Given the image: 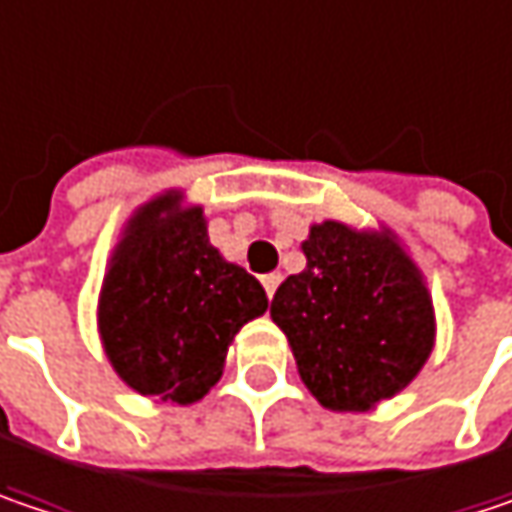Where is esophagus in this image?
I'll return each mask as SVG.
<instances>
[{
  "label": "esophagus",
  "mask_w": 512,
  "mask_h": 512,
  "mask_svg": "<svg viewBox=\"0 0 512 512\" xmlns=\"http://www.w3.org/2000/svg\"><path fill=\"white\" fill-rule=\"evenodd\" d=\"M279 282H282V274H265V276H262V285H265V291H268V300H271V297L276 294Z\"/></svg>",
  "instance_id": "34e87169"
}]
</instances>
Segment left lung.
Wrapping results in <instances>:
<instances>
[{
  "label": "left lung",
  "mask_w": 512,
  "mask_h": 512,
  "mask_svg": "<svg viewBox=\"0 0 512 512\" xmlns=\"http://www.w3.org/2000/svg\"><path fill=\"white\" fill-rule=\"evenodd\" d=\"M306 271L274 294L300 379L332 411H370L417 376L434 347V311L420 271L387 233L338 221L311 227Z\"/></svg>",
  "instance_id": "left-lung-1"
}]
</instances>
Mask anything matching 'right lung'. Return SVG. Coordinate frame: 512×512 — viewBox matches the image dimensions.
Returning a JSON list of instances; mask_svg holds the SVG:
<instances>
[{"label":"right lung","mask_w":512,"mask_h":512,"mask_svg":"<svg viewBox=\"0 0 512 512\" xmlns=\"http://www.w3.org/2000/svg\"><path fill=\"white\" fill-rule=\"evenodd\" d=\"M177 201L163 195L130 221L101 288L98 326L133 390L189 405L221 379L233 335L265 314L268 297L209 244L201 209Z\"/></svg>","instance_id":"right-lung-1"}]
</instances>
